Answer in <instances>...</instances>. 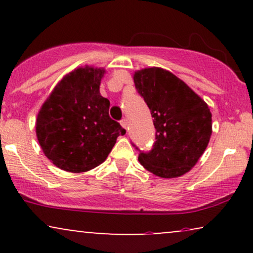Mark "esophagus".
Here are the masks:
<instances>
[{
	"instance_id": "34e87169",
	"label": "esophagus",
	"mask_w": 253,
	"mask_h": 253,
	"mask_svg": "<svg viewBox=\"0 0 253 253\" xmlns=\"http://www.w3.org/2000/svg\"><path fill=\"white\" fill-rule=\"evenodd\" d=\"M120 124H121V126H123L125 129L128 128V123H127L126 119H123V120H121V123H120Z\"/></svg>"
}]
</instances>
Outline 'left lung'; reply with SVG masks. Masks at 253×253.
<instances>
[{"label":"left lung","mask_w":253,"mask_h":253,"mask_svg":"<svg viewBox=\"0 0 253 253\" xmlns=\"http://www.w3.org/2000/svg\"><path fill=\"white\" fill-rule=\"evenodd\" d=\"M135 88L151 110L156 143L139 162L153 175L176 178L195 167L211 135L208 104L187 83L165 69L145 68L133 75Z\"/></svg>","instance_id":"8db88e82"}]
</instances>
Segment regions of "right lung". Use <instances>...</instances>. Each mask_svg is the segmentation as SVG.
Here are the masks:
<instances>
[{"label":"right lung","instance_id":"add662e5","mask_svg":"<svg viewBox=\"0 0 253 253\" xmlns=\"http://www.w3.org/2000/svg\"><path fill=\"white\" fill-rule=\"evenodd\" d=\"M104 74V68L78 66L57 83L38 113L40 147L64 171L81 173L98 167L126 133L109 118V100L100 94Z\"/></svg>","mask_w":253,"mask_h":253}]
</instances>
